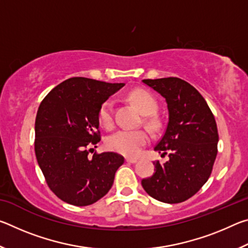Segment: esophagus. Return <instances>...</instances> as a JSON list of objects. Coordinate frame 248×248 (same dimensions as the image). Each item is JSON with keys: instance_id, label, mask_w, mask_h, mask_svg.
I'll list each match as a JSON object with an SVG mask.
<instances>
[{"instance_id": "esophagus-1", "label": "esophagus", "mask_w": 248, "mask_h": 248, "mask_svg": "<svg viewBox=\"0 0 248 248\" xmlns=\"http://www.w3.org/2000/svg\"><path fill=\"white\" fill-rule=\"evenodd\" d=\"M125 162H127V163H137L138 162V158L127 157V158H125Z\"/></svg>"}]
</instances>
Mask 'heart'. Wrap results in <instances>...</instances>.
I'll return each instance as SVG.
<instances>
[{"label":"heart","mask_w":248,"mask_h":248,"mask_svg":"<svg viewBox=\"0 0 248 248\" xmlns=\"http://www.w3.org/2000/svg\"><path fill=\"white\" fill-rule=\"evenodd\" d=\"M130 99L144 116L154 115L157 110L156 100L148 92L141 90L134 91L130 94ZM114 110L115 105L111 99L102 104L98 110V121L102 127L106 129L114 127ZM149 124L153 125L154 121L150 120ZM148 142L149 137L143 130L120 129L107 138L106 145L109 150L125 156H137Z\"/></svg>","instance_id":"obj_1"}]
</instances>
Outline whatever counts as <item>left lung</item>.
Masks as SVG:
<instances>
[{"label": "left lung", "mask_w": 248, "mask_h": 248, "mask_svg": "<svg viewBox=\"0 0 248 248\" xmlns=\"http://www.w3.org/2000/svg\"><path fill=\"white\" fill-rule=\"evenodd\" d=\"M165 98L169 123L154 150L170 159L154 162L155 173L142 179L144 190L158 201L179 203L207 183L217 153L215 116L194 86L178 78L142 79Z\"/></svg>", "instance_id": "left-lung-1"}]
</instances>
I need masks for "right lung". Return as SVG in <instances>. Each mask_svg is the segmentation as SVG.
I'll return each mask as SVG.
<instances>
[{"mask_svg": "<svg viewBox=\"0 0 248 248\" xmlns=\"http://www.w3.org/2000/svg\"><path fill=\"white\" fill-rule=\"evenodd\" d=\"M124 83L71 78L46 96L37 111L35 153L50 189L64 202L84 207L96 202L114 184L124 158L94 153L100 141L98 110Z\"/></svg>", "mask_w": 248, "mask_h": 248, "instance_id": "add662e5", "label": "right lung"}]
</instances>
